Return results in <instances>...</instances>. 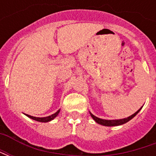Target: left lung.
<instances>
[{
  "label": "left lung",
  "instance_id": "1",
  "mask_svg": "<svg viewBox=\"0 0 156 156\" xmlns=\"http://www.w3.org/2000/svg\"><path fill=\"white\" fill-rule=\"evenodd\" d=\"M142 108L141 107L139 110L134 113V115H130V116H129L127 118H124V119H100V118L96 117L95 115H94L92 114L91 112H89V114L91 115V117L93 118V119L96 122V123H98V124H101V125H104V126H108V127H110V126H119V125H122V124H125V123H127L129 121L132 119L135 116V115H137L139 112L140 111V109Z\"/></svg>",
  "mask_w": 156,
  "mask_h": 156
}]
</instances>
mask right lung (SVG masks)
Here are the masks:
<instances>
[{
	"label": "right lung",
	"instance_id": "obj_1",
	"mask_svg": "<svg viewBox=\"0 0 156 156\" xmlns=\"http://www.w3.org/2000/svg\"><path fill=\"white\" fill-rule=\"evenodd\" d=\"M59 112H60V109H58V111L56 112L55 114L53 115H50V116H47V117H34V116H32V115H25L27 116L28 118L30 119H32L33 120H36V121H38V122H42V123H47V122H49V121L52 120V119H54L55 118L57 117L59 114Z\"/></svg>",
	"mask_w": 156,
	"mask_h": 156
}]
</instances>
